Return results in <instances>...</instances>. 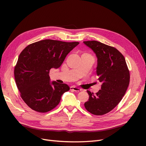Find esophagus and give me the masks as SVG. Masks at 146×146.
Returning <instances> with one entry per match:
<instances>
[{
	"label": "esophagus",
	"mask_w": 146,
	"mask_h": 146,
	"mask_svg": "<svg viewBox=\"0 0 146 146\" xmlns=\"http://www.w3.org/2000/svg\"><path fill=\"white\" fill-rule=\"evenodd\" d=\"M70 90H72V91H76V92H80L82 90L80 88H78L76 87V86H70Z\"/></svg>",
	"instance_id": "1"
}]
</instances>
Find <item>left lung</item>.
Listing matches in <instances>:
<instances>
[{
	"mask_svg": "<svg viewBox=\"0 0 146 146\" xmlns=\"http://www.w3.org/2000/svg\"><path fill=\"white\" fill-rule=\"evenodd\" d=\"M98 58L96 73L101 89L94 94L87 91L89 99L84 105L94 115H104L115 108L125 95L130 83V72L124 56L116 48L97 41H83Z\"/></svg>",
	"mask_w": 146,
	"mask_h": 146,
	"instance_id": "obj_1",
	"label": "left lung"
}]
</instances>
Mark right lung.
Wrapping results in <instances>:
<instances>
[{"instance_id":"obj_1","label":"right lung","mask_w":146,"mask_h":146,"mask_svg":"<svg viewBox=\"0 0 146 146\" xmlns=\"http://www.w3.org/2000/svg\"><path fill=\"white\" fill-rule=\"evenodd\" d=\"M79 44L44 39L29 44L21 52L14 74L21 97L29 107L39 113L55 108L69 86L50 82L52 68H60L66 55Z\"/></svg>"}]
</instances>
